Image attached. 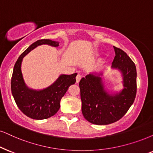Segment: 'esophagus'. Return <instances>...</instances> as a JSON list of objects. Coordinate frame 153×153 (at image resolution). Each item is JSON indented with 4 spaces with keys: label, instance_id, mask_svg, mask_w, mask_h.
Returning a JSON list of instances; mask_svg holds the SVG:
<instances>
[{
    "label": "esophagus",
    "instance_id": "esophagus-1",
    "mask_svg": "<svg viewBox=\"0 0 153 153\" xmlns=\"http://www.w3.org/2000/svg\"><path fill=\"white\" fill-rule=\"evenodd\" d=\"M81 78H82V77H81V75H78L76 76V82L77 83H78L79 82H80V80H81Z\"/></svg>",
    "mask_w": 153,
    "mask_h": 153
}]
</instances>
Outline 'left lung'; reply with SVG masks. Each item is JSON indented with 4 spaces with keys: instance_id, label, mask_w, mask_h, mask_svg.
I'll use <instances>...</instances> for the list:
<instances>
[{
    "instance_id": "obj_1",
    "label": "left lung",
    "mask_w": 153,
    "mask_h": 153,
    "mask_svg": "<svg viewBox=\"0 0 153 153\" xmlns=\"http://www.w3.org/2000/svg\"><path fill=\"white\" fill-rule=\"evenodd\" d=\"M115 57L111 68L117 69L123 77V89L110 94L104 90L100 74L87 75L79 83L82 101V113L89 122L107 125L119 121L126 114L136 95V68L126 53L114 46Z\"/></svg>"
}]
</instances>
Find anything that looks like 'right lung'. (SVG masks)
Instances as JSON below:
<instances>
[{
  "label": "right lung",
  "mask_w": 153,
  "mask_h": 153,
  "mask_svg": "<svg viewBox=\"0 0 153 153\" xmlns=\"http://www.w3.org/2000/svg\"><path fill=\"white\" fill-rule=\"evenodd\" d=\"M42 44L56 47L58 42L40 39L31 44L15 63L11 79V91L16 104L24 114L31 119L42 120L50 118L59 111L60 102L69 87L75 84L77 73L61 75L51 85L44 90H35L25 84L21 71L22 59L30 51Z\"/></svg>",
  "instance_id": "add662e5"
}]
</instances>
